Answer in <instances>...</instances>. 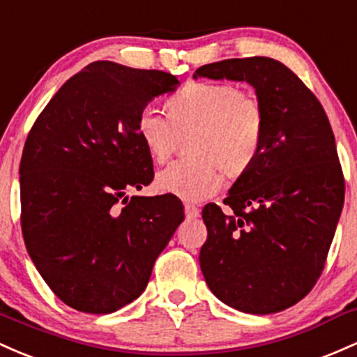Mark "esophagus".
Listing matches in <instances>:
<instances>
[{"label":"esophagus","instance_id":"34e87169","mask_svg":"<svg viewBox=\"0 0 357 357\" xmlns=\"http://www.w3.org/2000/svg\"><path fill=\"white\" fill-rule=\"evenodd\" d=\"M185 215H187V219H197L199 209L194 206V204H185Z\"/></svg>","mask_w":357,"mask_h":357}]
</instances>
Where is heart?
Instances as JSON below:
<instances>
[{
    "mask_svg": "<svg viewBox=\"0 0 357 357\" xmlns=\"http://www.w3.org/2000/svg\"><path fill=\"white\" fill-rule=\"evenodd\" d=\"M167 118L142 111L136 135L157 163L185 138L189 158L157 175L158 190L183 200H202L221 189L222 174L239 180L258 162L265 143V111L255 96L229 82H189L167 99Z\"/></svg>",
    "mask_w": 357,
    "mask_h": 357,
    "instance_id": "1",
    "label": "heart"
}]
</instances>
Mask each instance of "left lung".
Masks as SVG:
<instances>
[{
  "label": "left lung",
  "instance_id": "obj_1",
  "mask_svg": "<svg viewBox=\"0 0 357 357\" xmlns=\"http://www.w3.org/2000/svg\"><path fill=\"white\" fill-rule=\"evenodd\" d=\"M241 81L265 111V143L250 174L207 204V241L199 261L211 291L246 314L282 312L315 285L344 206V177L329 119L319 99L270 57L227 59L194 79Z\"/></svg>",
  "mask_w": 357,
  "mask_h": 357
}]
</instances>
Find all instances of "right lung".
I'll return each instance as SVG.
<instances>
[{"mask_svg": "<svg viewBox=\"0 0 357 357\" xmlns=\"http://www.w3.org/2000/svg\"><path fill=\"white\" fill-rule=\"evenodd\" d=\"M175 75L92 62L31 126L20 163L22 231L42 278L66 305L111 314L145 291L183 221L172 194L128 197L153 180L136 119Z\"/></svg>", "mask_w": 357, "mask_h": 357, "instance_id": "add662e5", "label": "right lung"}]
</instances>
